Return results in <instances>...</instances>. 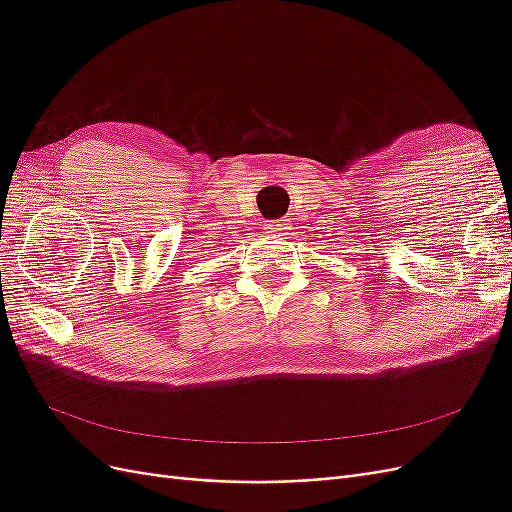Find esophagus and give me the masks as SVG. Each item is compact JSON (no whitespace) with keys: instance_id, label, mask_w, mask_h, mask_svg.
<instances>
[{"instance_id":"1","label":"esophagus","mask_w":512,"mask_h":512,"mask_svg":"<svg viewBox=\"0 0 512 512\" xmlns=\"http://www.w3.org/2000/svg\"><path fill=\"white\" fill-rule=\"evenodd\" d=\"M288 228L290 226L284 220L265 224V232H267V235H271V237H284V235H288Z\"/></svg>"}]
</instances>
